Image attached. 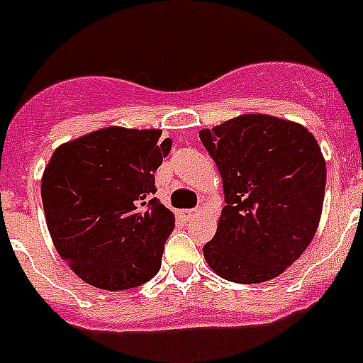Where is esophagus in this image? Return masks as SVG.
<instances>
[{"label":"esophagus","mask_w":363,"mask_h":363,"mask_svg":"<svg viewBox=\"0 0 363 363\" xmlns=\"http://www.w3.org/2000/svg\"><path fill=\"white\" fill-rule=\"evenodd\" d=\"M199 208H189V211H182V218L185 219V221H191L192 218H196V216H199Z\"/></svg>","instance_id":"obj_1"}]
</instances>
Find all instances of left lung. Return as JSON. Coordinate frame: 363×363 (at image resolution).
Wrapping results in <instances>:
<instances>
[{
    "instance_id": "obj_1",
    "label": "left lung",
    "mask_w": 363,
    "mask_h": 363,
    "mask_svg": "<svg viewBox=\"0 0 363 363\" xmlns=\"http://www.w3.org/2000/svg\"><path fill=\"white\" fill-rule=\"evenodd\" d=\"M225 191L218 230L203 247L227 281L277 277L308 248L318 228L325 162L301 124L250 113L199 131Z\"/></svg>"
}]
</instances>
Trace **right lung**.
Wrapping results in <instances>:
<instances>
[{
  "mask_svg": "<svg viewBox=\"0 0 363 363\" xmlns=\"http://www.w3.org/2000/svg\"><path fill=\"white\" fill-rule=\"evenodd\" d=\"M158 129H99L55 149L41 198L62 261L101 290H129L162 264L174 216L155 198V172L171 151Z\"/></svg>",
  "mask_w": 363,
  "mask_h": 363,
  "instance_id": "add662e5",
  "label": "right lung"
}]
</instances>
